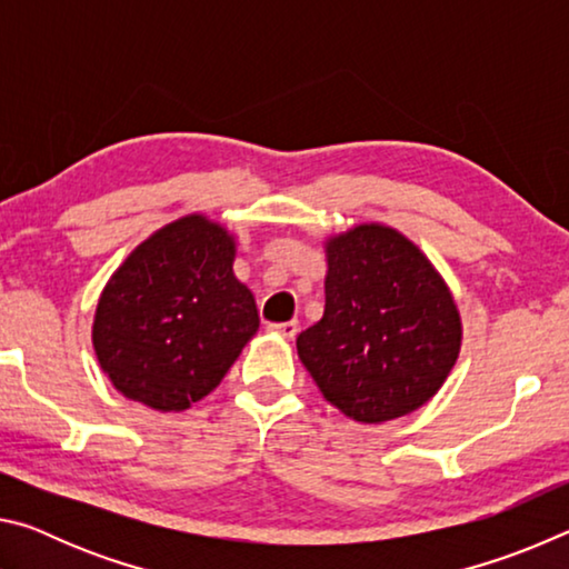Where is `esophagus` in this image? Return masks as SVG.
Returning <instances> with one entry per match:
<instances>
[{"label":"esophagus","mask_w":569,"mask_h":569,"mask_svg":"<svg viewBox=\"0 0 569 569\" xmlns=\"http://www.w3.org/2000/svg\"><path fill=\"white\" fill-rule=\"evenodd\" d=\"M271 331L283 336V339H293L298 333V321H283V323H271Z\"/></svg>","instance_id":"34e87169"}]
</instances>
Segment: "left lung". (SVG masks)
<instances>
[{"label": "left lung", "mask_w": 569, "mask_h": 569, "mask_svg": "<svg viewBox=\"0 0 569 569\" xmlns=\"http://www.w3.org/2000/svg\"><path fill=\"white\" fill-rule=\"evenodd\" d=\"M323 319L298 359L323 399L361 423L417 411L447 381L461 319L445 278L399 230L356 226L326 240Z\"/></svg>", "instance_id": "left-lung-1"}]
</instances>
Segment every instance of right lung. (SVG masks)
<instances>
[{"mask_svg":"<svg viewBox=\"0 0 569 569\" xmlns=\"http://www.w3.org/2000/svg\"><path fill=\"white\" fill-rule=\"evenodd\" d=\"M233 258V236L198 213L124 258L92 323L94 353L122 397L182 411L223 381L261 323Z\"/></svg>","mask_w":569,"mask_h":569,"instance_id":"add662e5","label":"right lung"}]
</instances>
